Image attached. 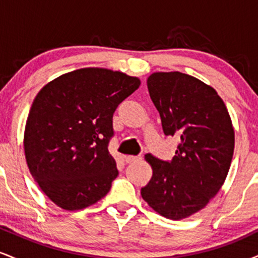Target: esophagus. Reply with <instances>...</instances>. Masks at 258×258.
I'll list each match as a JSON object with an SVG mask.
<instances>
[{
    "mask_svg": "<svg viewBox=\"0 0 258 258\" xmlns=\"http://www.w3.org/2000/svg\"><path fill=\"white\" fill-rule=\"evenodd\" d=\"M139 160H142V155H127L125 156V161L127 162V164H133V162H137L139 161Z\"/></svg>",
    "mask_w": 258,
    "mask_h": 258,
    "instance_id": "esophagus-1",
    "label": "esophagus"
}]
</instances>
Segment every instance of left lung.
Masks as SVG:
<instances>
[{
	"label": "left lung",
	"instance_id": "1",
	"mask_svg": "<svg viewBox=\"0 0 258 258\" xmlns=\"http://www.w3.org/2000/svg\"><path fill=\"white\" fill-rule=\"evenodd\" d=\"M148 91L166 136L178 138L172 160L146 159L153 177L141 190L158 214L182 220L204 209L226 179L234 152V130L214 88L186 74L154 73Z\"/></svg>",
	"mask_w": 258,
	"mask_h": 258
}]
</instances>
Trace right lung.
<instances>
[{"label": "right lung", "instance_id": "add662e5", "mask_svg": "<svg viewBox=\"0 0 258 258\" xmlns=\"http://www.w3.org/2000/svg\"><path fill=\"white\" fill-rule=\"evenodd\" d=\"M141 85L120 72L86 68L47 84L32 103L24 135L31 176L55 205L81 210L108 194L117 177L109 153L112 115Z\"/></svg>", "mask_w": 258, "mask_h": 258}]
</instances>
